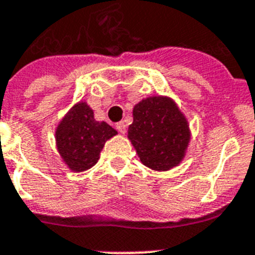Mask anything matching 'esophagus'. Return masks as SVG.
<instances>
[{
	"instance_id": "1",
	"label": "esophagus",
	"mask_w": 255,
	"mask_h": 255,
	"mask_svg": "<svg viewBox=\"0 0 255 255\" xmlns=\"http://www.w3.org/2000/svg\"><path fill=\"white\" fill-rule=\"evenodd\" d=\"M117 129L121 133H126V131H127V124L124 123V122H119V123H117Z\"/></svg>"
}]
</instances>
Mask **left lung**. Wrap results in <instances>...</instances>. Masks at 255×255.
<instances>
[{"instance_id": "1", "label": "left lung", "mask_w": 255, "mask_h": 255, "mask_svg": "<svg viewBox=\"0 0 255 255\" xmlns=\"http://www.w3.org/2000/svg\"><path fill=\"white\" fill-rule=\"evenodd\" d=\"M128 137L145 166L169 170L185 156L190 132L185 117L171 99L150 97L133 107Z\"/></svg>"}]
</instances>
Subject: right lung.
<instances>
[{
  "instance_id": "right-lung-1",
  "label": "right lung",
  "mask_w": 255,
  "mask_h": 255,
  "mask_svg": "<svg viewBox=\"0 0 255 255\" xmlns=\"http://www.w3.org/2000/svg\"><path fill=\"white\" fill-rule=\"evenodd\" d=\"M117 133L106 122L95 121L93 110L81 102L59 124L56 144L69 169L84 171L94 166L105 142Z\"/></svg>"
}]
</instances>
